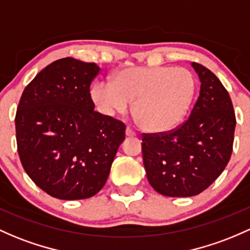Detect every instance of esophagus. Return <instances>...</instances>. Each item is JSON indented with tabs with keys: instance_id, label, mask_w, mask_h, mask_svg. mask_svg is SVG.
Instances as JSON below:
<instances>
[{
	"instance_id": "1",
	"label": "esophagus",
	"mask_w": 250,
	"mask_h": 250,
	"mask_svg": "<svg viewBox=\"0 0 250 250\" xmlns=\"http://www.w3.org/2000/svg\"><path fill=\"white\" fill-rule=\"evenodd\" d=\"M125 135H127V136H135L136 134H135V131L131 129L130 127H127V128H125Z\"/></svg>"
}]
</instances>
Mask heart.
I'll use <instances>...</instances> for the list:
<instances>
[{
    "label": "heart",
    "mask_w": 250,
    "mask_h": 250,
    "mask_svg": "<svg viewBox=\"0 0 250 250\" xmlns=\"http://www.w3.org/2000/svg\"><path fill=\"white\" fill-rule=\"evenodd\" d=\"M196 82L188 68L138 66L115 73L112 82H98L91 100L105 116L133 112L145 130H169L184 119L193 100Z\"/></svg>",
    "instance_id": "heart-1"
}]
</instances>
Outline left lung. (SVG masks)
<instances>
[{"label":"left lung","mask_w":250,"mask_h":250,"mask_svg":"<svg viewBox=\"0 0 250 250\" xmlns=\"http://www.w3.org/2000/svg\"><path fill=\"white\" fill-rule=\"evenodd\" d=\"M191 65L201 91L190 117L173 130L142 138L148 182L167 197L201 193L224 171L232 152L236 119L230 96L209 68Z\"/></svg>","instance_id":"1"}]
</instances>
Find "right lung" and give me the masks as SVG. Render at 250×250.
I'll return each mask as SVG.
<instances>
[{
    "label": "right lung",
    "instance_id": "1",
    "mask_svg": "<svg viewBox=\"0 0 250 250\" xmlns=\"http://www.w3.org/2000/svg\"><path fill=\"white\" fill-rule=\"evenodd\" d=\"M95 62L56 60L23 90L15 116L18 152L29 178L64 201L95 196L108 179L125 123L95 111Z\"/></svg>",
    "mask_w": 250,
    "mask_h": 250
}]
</instances>
